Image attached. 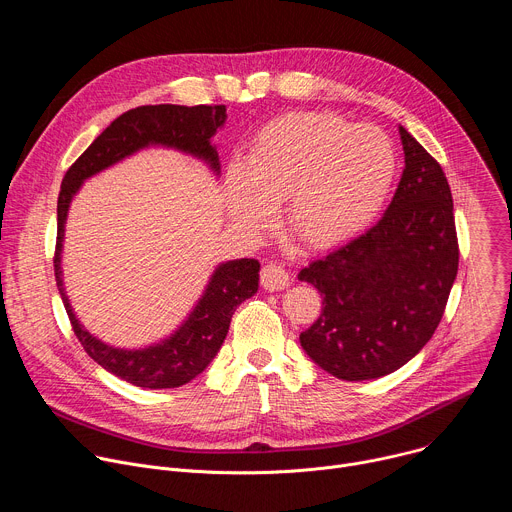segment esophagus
Wrapping results in <instances>:
<instances>
[{
  "mask_svg": "<svg viewBox=\"0 0 512 512\" xmlns=\"http://www.w3.org/2000/svg\"><path fill=\"white\" fill-rule=\"evenodd\" d=\"M289 283V273L283 265H277V263H267L263 269H261V285L269 291H277V289H283L285 285Z\"/></svg>",
  "mask_w": 512,
  "mask_h": 512,
  "instance_id": "esophagus-1",
  "label": "esophagus"
}]
</instances>
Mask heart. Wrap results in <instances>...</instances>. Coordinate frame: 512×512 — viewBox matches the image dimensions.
<instances>
[{
  "label": "heart",
  "mask_w": 512,
  "mask_h": 512,
  "mask_svg": "<svg viewBox=\"0 0 512 512\" xmlns=\"http://www.w3.org/2000/svg\"><path fill=\"white\" fill-rule=\"evenodd\" d=\"M395 170L393 141L379 127L296 111L267 123L243 166L229 168L225 202L237 225L261 231L285 200L289 229L310 247H332L373 221Z\"/></svg>",
  "instance_id": "heart-1"
}]
</instances>
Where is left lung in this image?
I'll return each mask as SVG.
<instances>
[{"label":"left lung","mask_w":512,"mask_h":512,"mask_svg":"<svg viewBox=\"0 0 512 512\" xmlns=\"http://www.w3.org/2000/svg\"><path fill=\"white\" fill-rule=\"evenodd\" d=\"M399 133L405 168L381 221L298 273L324 306L300 342L342 381L379 379L409 362L442 322L458 275L448 178L405 127Z\"/></svg>","instance_id":"left-lung-1"}]
</instances>
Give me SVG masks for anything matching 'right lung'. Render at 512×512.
Segmentation results:
<instances>
[{
	"label": "right lung",
	"instance_id": "right-lung-1",
	"mask_svg": "<svg viewBox=\"0 0 512 512\" xmlns=\"http://www.w3.org/2000/svg\"><path fill=\"white\" fill-rule=\"evenodd\" d=\"M225 119V105H143L129 109L89 145L62 178L58 194L56 249L52 261L56 285L70 326L85 352L105 371L141 389H174L186 385L208 367L227 338L235 310L259 287V261L237 259L218 267L194 312L168 340L143 350L113 348L91 336L79 324L64 294L60 251L68 204L83 180L152 143L198 156L218 172L221 170L218 168V154L212 148L210 137L225 123Z\"/></svg>",
	"mask_w": 512,
	"mask_h": 512
}]
</instances>
